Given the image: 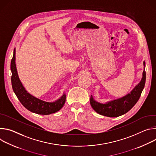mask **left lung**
<instances>
[{"label":"left lung","instance_id":"left-lung-1","mask_svg":"<svg viewBox=\"0 0 156 156\" xmlns=\"http://www.w3.org/2000/svg\"><path fill=\"white\" fill-rule=\"evenodd\" d=\"M144 66L145 62H144ZM146 82V72L143 73V78L140 83L125 96L114 100L106 104H101L96 101L92 96L90 98V104L97 113L108 117H117L122 115L134 106L139 100L143 90Z\"/></svg>","mask_w":156,"mask_h":156}]
</instances>
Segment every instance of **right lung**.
<instances>
[{"instance_id":"1","label":"right lung","mask_w":156,"mask_h":156,"mask_svg":"<svg viewBox=\"0 0 156 156\" xmlns=\"http://www.w3.org/2000/svg\"><path fill=\"white\" fill-rule=\"evenodd\" d=\"M10 68L12 73L11 81L13 90L20 102L27 109L37 114L49 115L58 112L62 108L66 100V95L65 94L57 101L54 102H48L33 96L25 90L18 78L16 71L15 65V48L11 60Z\"/></svg>"}]
</instances>
